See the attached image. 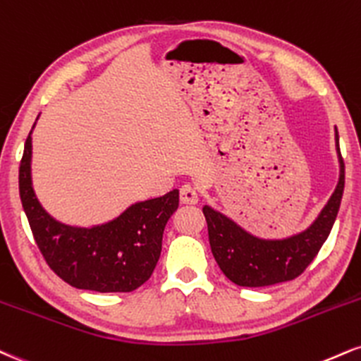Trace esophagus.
Listing matches in <instances>:
<instances>
[{
  "label": "esophagus",
  "instance_id": "34e87169",
  "mask_svg": "<svg viewBox=\"0 0 361 361\" xmlns=\"http://www.w3.org/2000/svg\"><path fill=\"white\" fill-rule=\"evenodd\" d=\"M180 202L183 205H195L198 202V190L190 183L183 185L180 188Z\"/></svg>",
  "mask_w": 361,
  "mask_h": 361
}]
</instances>
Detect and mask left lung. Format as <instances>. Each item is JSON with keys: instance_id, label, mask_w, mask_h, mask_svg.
<instances>
[{"instance_id": "left-lung-1", "label": "left lung", "mask_w": 361, "mask_h": 361, "mask_svg": "<svg viewBox=\"0 0 361 361\" xmlns=\"http://www.w3.org/2000/svg\"><path fill=\"white\" fill-rule=\"evenodd\" d=\"M340 181L310 228L282 240H264L238 227L214 208L203 207L212 254L230 281L244 288H264L293 281L306 271L331 232L345 190V163L340 153Z\"/></svg>"}]
</instances>
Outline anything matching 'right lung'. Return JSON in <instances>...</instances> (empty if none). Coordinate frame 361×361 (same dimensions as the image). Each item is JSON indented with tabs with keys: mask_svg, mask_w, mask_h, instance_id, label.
<instances>
[{
	"mask_svg": "<svg viewBox=\"0 0 361 361\" xmlns=\"http://www.w3.org/2000/svg\"><path fill=\"white\" fill-rule=\"evenodd\" d=\"M30 134L20 163V198L49 267L73 288L95 293H131L145 284L161 254L166 222L178 208V190L134 203L104 225L80 228L60 224L35 197Z\"/></svg>",
	"mask_w": 361,
	"mask_h": 361,
	"instance_id": "obj_1",
	"label": "right lung"
}]
</instances>
